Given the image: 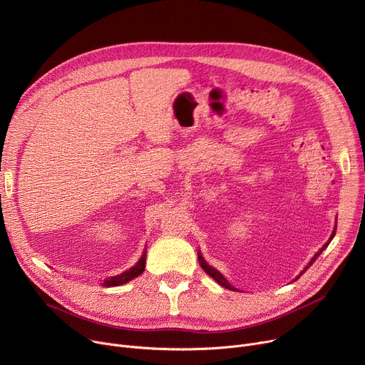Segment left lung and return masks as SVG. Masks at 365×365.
<instances>
[{"instance_id": "1", "label": "left lung", "mask_w": 365, "mask_h": 365, "mask_svg": "<svg viewBox=\"0 0 365 365\" xmlns=\"http://www.w3.org/2000/svg\"><path fill=\"white\" fill-rule=\"evenodd\" d=\"M334 233H336V230H333V233H331V236H330V239H329L327 244H326V245H324V247H323V248H322V250H320L317 254H315V255L312 257V259L308 262V265L305 267V269H304V272H302V273H305V272H307V269H309V267L312 265V262H314L315 259H317V258H319V255H320V254H322V252H323V251L327 248V245L330 244V240L334 237ZM198 261H200V265L202 267V270H204V272H205L208 276H211V277H212V279H214V280H215L218 284L223 286V287H226V289H230V290H236V289H235V287H233V286H232V284H230V283H229V282H227V280H226V279H225V277H223L220 273H218L215 269H212L211 265H208V264L205 262V259L202 258V255H201L200 252H198ZM302 273H301L299 276H302ZM299 276H298L297 279H299Z\"/></svg>"}]
</instances>
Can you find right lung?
I'll list each match as a JSON object with an SVG mask.
<instances>
[{"label": "right lung", "mask_w": 365, "mask_h": 365, "mask_svg": "<svg viewBox=\"0 0 365 365\" xmlns=\"http://www.w3.org/2000/svg\"><path fill=\"white\" fill-rule=\"evenodd\" d=\"M145 259H147V251H143L142 257L139 258V261L132 267V269L126 270L125 273H121L118 276H114V277H108L104 280V286L106 287H111V286H120V284H125L128 282H130L132 279L140 276L145 270Z\"/></svg>", "instance_id": "obj_1"}]
</instances>
